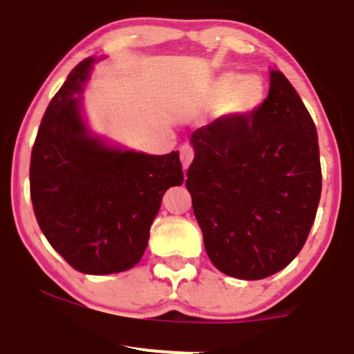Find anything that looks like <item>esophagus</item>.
Masks as SVG:
<instances>
[{
	"mask_svg": "<svg viewBox=\"0 0 354 354\" xmlns=\"http://www.w3.org/2000/svg\"><path fill=\"white\" fill-rule=\"evenodd\" d=\"M180 159L181 164H183V169H187V167L190 166L192 160H194V149H192L190 145H183V147L180 149Z\"/></svg>",
	"mask_w": 354,
	"mask_h": 354,
	"instance_id": "34e87169",
	"label": "esophagus"
}]
</instances>
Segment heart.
I'll use <instances>...</instances> for the list:
<instances>
[{"instance_id": "obj_1", "label": "heart", "mask_w": 354, "mask_h": 354, "mask_svg": "<svg viewBox=\"0 0 354 354\" xmlns=\"http://www.w3.org/2000/svg\"><path fill=\"white\" fill-rule=\"evenodd\" d=\"M266 97V85L257 75L226 71L212 80L207 88V102H224L234 114H248L255 111Z\"/></svg>"}]
</instances>
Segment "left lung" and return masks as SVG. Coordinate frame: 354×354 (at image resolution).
I'll return each mask as SVG.
<instances>
[{
    "label": "left lung",
    "instance_id": "left-lung-1",
    "mask_svg": "<svg viewBox=\"0 0 354 354\" xmlns=\"http://www.w3.org/2000/svg\"><path fill=\"white\" fill-rule=\"evenodd\" d=\"M187 173L210 262L257 281L292 262L308 238L322 192L319 138L288 78L270 70L266 101L190 135Z\"/></svg>",
    "mask_w": 354,
    "mask_h": 354
}]
</instances>
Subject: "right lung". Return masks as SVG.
<instances>
[{
  "instance_id": "right-lung-1",
  "label": "right lung",
  "mask_w": 354,
  "mask_h": 354,
  "mask_svg": "<svg viewBox=\"0 0 354 354\" xmlns=\"http://www.w3.org/2000/svg\"><path fill=\"white\" fill-rule=\"evenodd\" d=\"M101 58L84 59L53 97L30 157V198L41 231L75 270L92 276L137 266L169 187L183 183L180 154L151 156L97 135L84 88Z\"/></svg>"
}]
</instances>
